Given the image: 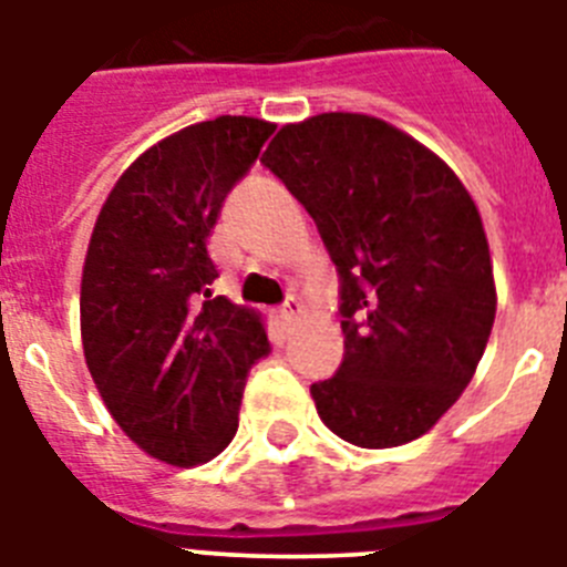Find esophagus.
Masks as SVG:
<instances>
[{"label": "esophagus", "mask_w": 567, "mask_h": 567, "mask_svg": "<svg viewBox=\"0 0 567 567\" xmlns=\"http://www.w3.org/2000/svg\"><path fill=\"white\" fill-rule=\"evenodd\" d=\"M300 312H303V307H300L298 298H289L287 303H284V309H280V323L284 327H295L300 320Z\"/></svg>", "instance_id": "esophagus-1"}]
</instances>
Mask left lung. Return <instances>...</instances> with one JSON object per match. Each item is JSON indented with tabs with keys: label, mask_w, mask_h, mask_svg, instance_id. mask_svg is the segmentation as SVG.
<instances>
[{
	"label": "left lung",
	"mask_w": 567,
	"mask_h": 567,
	"mask_svg": "<svg viewBox=\"0 0 567 567\" xmlns=\"http://www.w3.org/2000/svg\"><path fill=\"white\" fill-rule=\"evenodd\" d=\"M260 162L340 272L346 354L309 389L320 420L360 449L423 437L471 383L497 315L477 204L437 153L365 113L284 124Z\"/></svg>",
	"instance_id": "left-lung-1"
}]
</instances>
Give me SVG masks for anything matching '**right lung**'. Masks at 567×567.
<instances>
[{
	"mask_svg": "<svg viewBox=\"0 0 567 567\" xmlns=\"http://www.w3.org/2000/svg\"><path fill=\"white\" fill-rule=\"evenodd\" d=\"M275 124L218 115L144 150L110 189L82 269V346L107 412L144 454L189 468L233 443L269 352L264 315L213 298L207 238Z\"/></svg>",
	"mask_w": 567,
	"mask_h": 567,
	"instance_id": "add662e5",
	"label": "right lung"
}]
</instances>
